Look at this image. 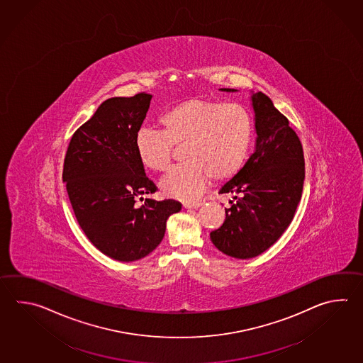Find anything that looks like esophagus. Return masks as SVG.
Masks as SVG:
<instances>
[{
  "mask_svg": "<svg viewBox=\"0 0 363 363\" xmlns=\"http://www.w3.org/2000/svg\"><path fill=\"white\" fill-rule=\"evenodd\" d=\"M201 204H203L201 201H198V203H185L184 208H185V209H196V208H199Z\"/></svg>",
  "mask_w": 363,
  "mask_h": 363,
  "instance_id": "esophagus-1",
  "label": "esophagus"
}]
</instances>
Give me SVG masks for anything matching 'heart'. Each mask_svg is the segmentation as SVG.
Returning <instances> with one entry per match:
<instances>
[{"instance_id": "b5f03b06", "label": "heart", "mask_w": 363, "mask_h": 363, "mask_svg": "<svg viewBox=\"0 0 363 363\" xmlns=\"http://www.w3.org/2000/svg\"><path fill=\"white\" fill-rule=\"evenodd\" d=\"M159 121L163 130L138 129L134 148L146 168L162 172L169 165L173 145L185 143V163L173 167L160 181L162 193L173 199L193 201L212 178L235 176L253 142V118L240 104L193 98L165 110Z\"/></svg>"}]
</instances>
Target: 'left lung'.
<instances>
[{"instance_id":"1","label":"left lung","mask_w":363,"mask_h":363,"mask_svg":"<svg viewBox=\"0 0 363 363\" xmlns=\"http://www.w3.org/2000/svg\"><path fill=\"white\" fill-rule=\"evenodd\" d=\"M237 93V89H220ZM255 151L243 168L222 186L231 207L220 229L211 233L217 250L235 259L267 251L292 221L303 194V146L289 120L262 91L251 90Z\"/></svg>"}]
</instances>
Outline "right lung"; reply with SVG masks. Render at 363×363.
Masks as SVG:
<instances>
[{
	"instance_id": "right-lung-1",
	"label": "right lung",
	"mask_w": 363,
	"mask_h": 363,
	"mask_svg": "<svg viewBox=\"0 0 363 363\" xmlns=\"http://www.w3.org/2000/svg\"><path fill=\"white\" fill-rule=\"evenodd\" d=\"M151 96H113L71 138L63 182L76 220L96 250L123 262L143 259L163 240L167 220L181 211L176 200L135 198L156 186L146 177L134 137L141 129Z\"/></svg>"
}]
</instances>
